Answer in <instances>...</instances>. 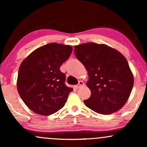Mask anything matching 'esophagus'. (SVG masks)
<instances>
[{
  "label": "esophagus",
  "mask_w": 147,
  "mask_h": 147,
  "mask_svg": "<svg viewBox=\"0 0 147 147\" xmlns=\"http://www.w3.org/2000/svg\"><path fill=\"white\" fill-rule=\"evenodd\" d=\"M84 86V82H82V81H79V83H78V85L76 86L75 87H76V88L78 89V88H79Z\"/></svg>",
  "instance_id": "1"
}]
</instances>
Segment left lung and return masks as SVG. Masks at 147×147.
Wrapping results in <instances>:
<instances>
[{
	"instance_id": "8db88e82",
	"label": "left lung",
	"mask_w": 147,
	"mask_h": 147,
	"mask_svg": "<svg viewBox=\"0 0 147 147\" xmlns=\"http://www.w3.org/2000/svg\"><path fill=\"white\" fill-rule=\"evenodd\" d=\"M75 55L88 72L91 95L85 105L97 113L109 115L123 107L131 95L133 76L120 52L104 44L75 46Z\"/></svg>"
}]
</instances>
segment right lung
<instances>
[{
    "instance_id": "right-lung-1",
    "label": "right lung",
    "mask_w": 147,
    "mask_h": 147,
    "mask_svg": "<svg viewBox=\"0 0 147 147\" xmlns=\"http://www.w3.org/2000/svg\"><path fill=\"white\" fill-rule=\"evenodd\" d=\"M72 51L70 45L50 43L37 48L21 63L18 92L33 112L50 115L65 105L72 88L65 86V75L60 66Z\"/></svg>"
}]
</instances>
